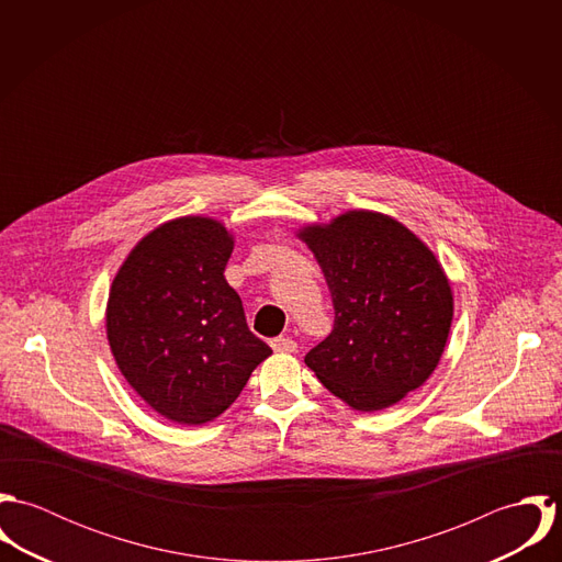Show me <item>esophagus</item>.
I'll list each match as a JSON object with an SVG mask.
<instances>
[{"label":"esophagus","instance_id":"1","mask_svg":"<svg viewBox=\"0 0 562 562\" xmlns=\"http://www.w3.org/2000/svg\"><path fill=\"white\" fill-rule=\"evenodd\" d=\"M270 346L274 352H296V341L290 339V337H274L270 339Z\"/></svg>","mask_w":562,"mask_h":562}]
</instances>
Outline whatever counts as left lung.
<instances>
[{"mask_svg": "<svg viewBox=\"0 0 562 562\" xmlns=\"http://www.w3.org/2000/svg\"><path fill=\"white\" fill-rule=\"evenodd\" d=\"M321 263L335 322L305 363L355 411H383L435 372L454 299L435 252L392 216L350 210L299 229Z\"/></svg>", "mask_w": 562, "mask_h": 562, "instance_id": "8db88e82", "label": "left lung"}]
</instances>
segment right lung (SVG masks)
Listing matches in <instances>:
<instances>
[{
    "mask_svg": "<svg viewBox=\"0 0 562 562\" xmlns=\"http://www.w3.org/2000/svg\"><path fill=\"white\" fill-rule=\"evenodd\" d=\"M232 250L234 236L221 221L181 216L138 241L112 281L105 333L114 361L170 422H212L272 355L248 330L223 274Z\"/></svg>",
    "mask_w": 562,
    "mask_h": 562,
    "instance_id": "obj_1",
    "label": "right lung"
}]
</instances>
